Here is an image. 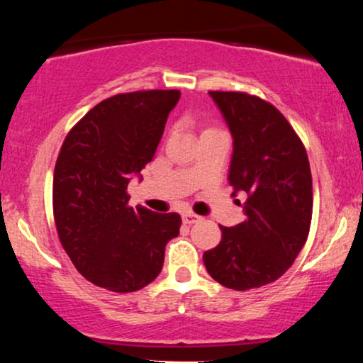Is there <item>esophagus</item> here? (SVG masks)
Returning <instances> with one entry per match:
<instances>
[{
	"label": "esophagus",
	"mask_w": 363,
	"mask_h": 363,
	"mask_svg": "<svg viewBox=\"0 0 363 363\" xmlns=\"http://www.w3.org/2000/svg\"><path fill=\"white\" fill-rule=\"evenodd\" d=\"M201 217L197 216V214H194V212H184V214H182V222H184V224H196L197 220H199Z\"/></svg>",
	"instance_id": "34e87169"
}]
</instances>
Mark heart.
Instances as JSON below:
<instances>
[{"label":"heart","mask_w":363,"mask_h":363,"mask_svg":"<svg viewBox=\"0 0 363 363\" xmlns=\"http://www.w3.org/2000/svg\"><path fill=\"white\" fill-rule=\"evenodd\" d=\"M212 129H214V128H209V129H206V131H212ZM206 131H204V133H206Z\"/></svg>","instance_id":"obj_1"}]
</instances>
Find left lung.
<instances>
[{
	"label": "left lung",
	"mask_w": 363,
	"mask_h": 363,
	"mask_svg": "<svg viewBox=\"0 0 363 363\" xmlns=\"http://www.w3.org/2000/svg\"><path fill=\"white\" fill-rule=\"evenodd\" d=\"M209 94L234 138L229 182L247 201L245 220L220 225L219 245L202 259L220 286L249 291L282 277L306 244L313 206L311 164L275 106L239 91Z\"/></svg>",
	"instance_id": "obj_1"
}]
</instances>
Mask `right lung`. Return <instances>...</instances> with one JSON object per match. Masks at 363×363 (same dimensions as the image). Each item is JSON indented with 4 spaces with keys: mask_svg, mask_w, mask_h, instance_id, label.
Segmentation results:
<instances>
[{
    "mask_svg": "<svg viewBox=\"0 0 363 363\" xmlns=\"http://www.w3.org/2000/svg\"><path fill=\"white\" fill-rule=\"evenodd\" d=\"M177 89L134 91L96 104L62 143L52 179V214L62 249L77 272L113 292L146 287L177 238L176 212L129 206L128 184L161 141Z\"/></svg>",
    "mask_w": 363,
    "mask_h": 363,
    "instance_id": "obj_1",
    "label": "right lung"
}]
</instances>
